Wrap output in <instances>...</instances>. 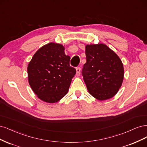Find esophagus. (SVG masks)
<instances>
[{
    "label": "esophagus",
    "instance_id": "obj_1",
    "mask_svg": "<svg viewBox=\"0 0 147 147\" xmlns=\"http://www.w3.org/2000/svg\"><path fill=\"white\" fill-rule=\"evenodd\" d=\"M80 74V68L78 67L76 68V75L79 76Z\"/></svg>",
    "mask_w": 147,
    "mask_h": 147
}]
</instances>
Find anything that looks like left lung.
I'll return each mask as SVG.
<instances>
[{"label": "left lung", "instance_id": "obj_1", "mask_svg": "<svg viewBox=\"0 0 147 147\" xmlns=\"http://www.w3.org/2000/svg\"><path fill=\"white\" fill-rule=\"evenodd\" d=\"M86 63L82 74L88 91L103 101L111 98L121 86L123 65L118 56L104 44L86 46Z\"/></svg>", "mask_w": 147, "mask_h": 147}]
</instances>
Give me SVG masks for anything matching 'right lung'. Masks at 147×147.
<instances>
[{
  "label": "right lung",
  "instance_id": "1",
  "mask_svg": "<svg viewBox=\"0 0 147 147\" xmlns=\"http://www.w3.org/2000/svg\"><path fill=\"white\" fill-rule=\"evenodd\" d=\"M64 49L61 45L50 42L36 51L28 65L30 86L46 102H56L65 96L76 73Z\"/></svg>",
  "mask_w": 147,
  "mask_h": 147
}]
</instances>
